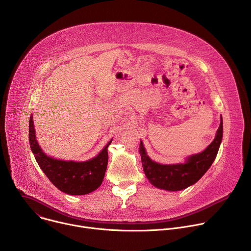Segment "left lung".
Here are the masks:
<instances>
[{
  "instance_id": "obj_1",
  "label": "left lung",
  "mask_w": 251,
  "mask_h": 251,
  "mask_svg": "<svg viewBox=\"0 0 251 251\" xmlns=\"http://www.w3.org/2000/svg\"><path fill=\"white\" fill-rule=\"evenodd\" d=\"M223 117L221 116V124L214 140L204 151L188 157L183 164L162 165L152 161L141 141L139 152L143 169L150 183L156 188L173 192L185 190L196 184L216 159L223 140Z\"/></svg>"
}]
</instances>
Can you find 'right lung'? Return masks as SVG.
I'll return each mask as SVG.
<instances>
[{
	"label": "right lung",
	"mask_w": 251,
	"mask_h": 251,
	"mask_svg": "<svg viewBox=\"0 0 251 251\" xmlns=\"http://www.w3.org/2000/svg\"><path fill=\"white\" fill-rule=\"evenodd\" d=\"M28 140L30 149L40 168L59 191L68 195L80 196L92 193L102 184L108 164L107 148L112 140L91 160L85 162L57 160L49 157L40 147L35 138L32 115L29 118Z\"/></svg>",
	"instance_id": "add662e5"
}]
</instances>
